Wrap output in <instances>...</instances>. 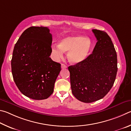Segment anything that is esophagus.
Segmentation results:
<instances>
[{
  "label": "esophagus",
  "mask_w": 131,
  "mask_h": 131,
  "mask_svg": "<svg viewBox=\"0 0 131 131\" xmlns=\"http://www.w3.org/2000/svg\"><path fill=\"white\" fill-rule=\"evenodd\" d=\"M61 67L62 69H66V68H67V66H66L65 64H61Z\"/></svg>",
  "instance_id": "34e87169"
}]
</instances>
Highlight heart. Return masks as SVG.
I'll use <instances>...</instances> for the list:
<instances>
[{
  "label": "heart",
  "mask_w": 131,
  "mask_h": 131,
  "mask_svg": "<svg viewBox=\"0 0 131 131\" xmlns=\"http://www.w3.org/2000/svg\"><path fill=\"white\" fill-rule=\"evenodd\" d=\"M92 42L89 38L74 35L64 37L59 44L52 46V54L56 60L63 57L64 53L68 52L67 57L70 62L79 64L88 58L92 48Z\"/></svg>",
  "instance_id": "1"
}]
</instances>
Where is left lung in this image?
<instances>
[{"instance_id":"1","label":"left lung","mask_w":131,"mask_h":131,"mask_svg":"<svg viewBox=\"0 0 131 131\" xmlns=\"http://www.w3.org/2000/svg\"><path fill=\"white\" fill-rule=\"evenodd\" d=\"M92 31L97 40L92 53L68 68L73 95L85 103L104 98L113 86L117 72V53L111 37L105 31Z\"/></svg>"}]
</instances>
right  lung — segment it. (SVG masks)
Instances as JSON below:
<instances>
[{
  "label": "right lung",
  "mask_w": 131,
  "mask_h": 131,
  "mask_svg": "<svg viewBox=\"0 0 131 131\" xmlns=\"http://www.w3.org/2000/svg\"><path fill=\"white\" fill-rule=\"evenodd\" d=\"M52 42L48 27L31 26L23 32L14 48V81L23 94L33 100H45L52 94L61 71V64L49 57Z\"/></svg>",
  "instance_id": "obj_1"
}]
</instances>
